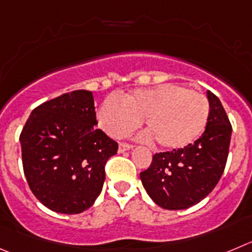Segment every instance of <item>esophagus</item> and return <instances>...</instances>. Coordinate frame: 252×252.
<instances>
[{
    "label": "esophagus",
    "instance_id": "1",
    "mask_svg": "<svg viewBox=\"0 0 252 252\" xmlns=\"http://www.w3.org/2000/svg\"><path fill=\"white\" fill-rule=\"evenodd\" d=\"M131 148H133V145H131V144H126V143H119L118 152L119 153H124V152H126V150L131 149Z\"/></svg>",
    "mask_w": 252,
    "mask_h": 252
}]
</instances>
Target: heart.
I'll return each mask as SVG.
<instances>
[{"instance_id": "1", "label": "heart", "mask_w": 252, "mask_h": 252, "mask_svg": "<svg viewBox=\"0 0 252 252\" xmlns=\"http://www.w3.org/2000/svg\"><path fill=\"white\" fill-rule=\"evenodd\" d=\"M210 104L199 92L180 84L165 83L154 88L135 89L123 98H105L98 110V123L114 138H121L145 119L155 143L166 149H182L203 135Z\"/></svg>"}]
</instances>
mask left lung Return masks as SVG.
Returning a JSON list of instances; mask_svg holds the SVG:
<instances>
[{
	"mask_svg": "<svg viewBox=\"0 0 252 252\" xmlns=\"http://www.w3.org/2000/svg\"><path fill=\"white\" fill-rule=\"evenodd\" d=\"M210 115L205 131L191 145L157 153L140 180L157 205L183 210L208 196L224 173L231 124L221 102L208 91Z\"/></svg>",
	"mask_w": 252,
	"mask_h": 252,
	"instance_id": "8db88e82",
	"label": "left lung"
}]
</instances>
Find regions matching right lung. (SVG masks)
I'll list each match as a JSON object with an SVG mask.
<instances>
[{
    "instance_id": "1",
    "label": "right lung",
    "mask_w": 252,
    "mask_h": 252,
    "mask_svg": "<svg viewBox=\"0 0 252 252\" xmlns=\"http://www.w3.org/2000/svg\"><path fill=\"white\" fill-rule=\"evenodd\" d=\"M93 93L73 91L34 108L20 135L30 189L51 210L79 214L102 191L118 143L100 129Z\"/></svg>"
}]
</instances>
